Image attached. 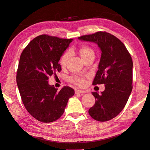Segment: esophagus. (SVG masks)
I'll use <instances>...</instances> for the list:
<instances>
[{
  "mask_svg": "<svg viewBox=\"0 0 150 150\" xmlns=\"http://www.w3.org/2000/svg\"><path fill=\"white\" fill-rule=\"evenodd\" d=\"M84 91H81V90H77V91H75V94H82V93H84Z\"/></svg>",
  "mask_w": 150,
  "mask_h": 150,
  "instance_id": "1",
  "label": "esophagus"
}]
</instances>
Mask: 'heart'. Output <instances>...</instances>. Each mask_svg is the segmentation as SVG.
Instances as JSON below:
<instances>
[{
  "mask_svg": "<svg viewBox=\"0 0 150 150\" xmlns=\"http://www.w3.org/2000/svg\"><path fill=\"white\" fill-rule=\"evenodd\" d=\"M78 53L83 60H84V59L86 58L89 56L94 55V50L91 48L86 47V46H83V47H81L79 48ZM68 59H69V54L68 53H65L61 57L60 60H59V64H60L62 67L64 68L66 66ZM70 80L73 83H74L79 86H83L84 84V79L79 77V76H73V77L70 79Z\"/></svg>",
  "mask_w": 150,
  "mask_h": 150,
  "instance_id": "obj_1",
  "label": "heart"
}]
</instances>
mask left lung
<instances>
[{
    "label": "left lung",
    "mask_w": 150,
    "mask_h": 150,
    "mask_svg": "<svg viewBox=\"0 0 150 150\" xmlns=\"http://www.w3.org/2000/svg\"><path fill=\"white\" fill-rule=\"evenodd\" d=\"M78 39L95 43L102 52L93 84H104L105 90L100 94L92 92L96 102L89 115L98 121L111 120L123 110L132 92L131 56L123 43L108 33L97 32Z\"/></svg>",
    "instance_id": "obj_1"
}]
</instances>
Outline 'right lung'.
I'll list each match as a JSON object with an SVG mask.
<instances>
[{"instance_id": "1", "label": "right lung", "mask_w": 150, "mask_h": 150, "mask_svg": "<svg viewBox=\"0 0 150 150\" xmlns=\"http://www.w3.org/2000/svg\"><path fill=\"white\" fill-rule=\"evenodd\" d=\"M73 39L42 35L30 42L21 54L16 81L24 106L42 122L63 115L68 100L75 94L69 86L58 91L48 84V77L62 70L59 61Z\"/></svg>"}]
</instances>
